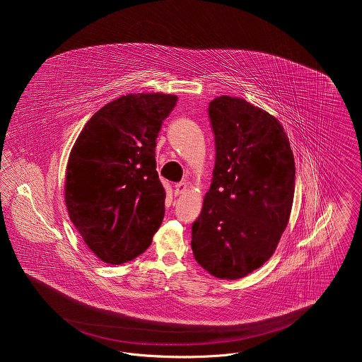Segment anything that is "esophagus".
Masks as SVG:
<instances>
[{"mask_svg": "<svg viewBox=\"0 0 362 362\" xmlns=\"http://www.w3.org/2000/svg\"><path fill=\"white\" fill-rule=\"evenodd\" d=\"M187 191V184L185 182H178V184H175V187H174V194L175 195H181V194H184Z\"/></svg>", "mask_w": 362, "mask_h": 362, "instance_id": "esophagus-1", "label": "esophagus"}]
</instances>
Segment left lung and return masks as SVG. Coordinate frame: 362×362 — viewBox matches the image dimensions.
I'll list each match as a JSON object with an SVG mask.
<instances>
[{"mask_svg": "<svg viewBox=\"0 0 362 362\" xmlns=\"http://www.w3.org/2000/svg\"><path fill=\"white\" fill-rule=\"evenodd\" d=\"M216 163L192 224V252L211 276L235 280L273 255L287 227L296 163L284 128L244 99L209 103Z\"/></svg>", "mask_w": 362, "mask_h": 362, "instance_id": "8db88e82", "label": "left lung"}]
</instances>
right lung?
<instances>
[{"mask_svg": "<svg viewBox=\"0 0 362 362\" xmlns=\"http://www.w3.org/2000/svg\"><path fill=\"white\" fill-rule=\"evenodd\" d=\"M178 98L121 96L86 122L66 165L65 204L90 251L121 264L148 250L164 217L156 139Z\"/></svg>", "mask_w": 362, "mask_h": 362, "instance_id": "1", "label": "right lung"}]
</instances>
